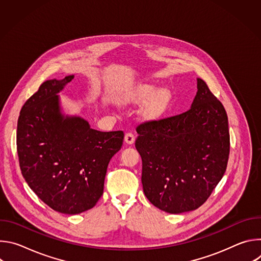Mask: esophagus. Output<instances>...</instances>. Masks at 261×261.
I'll use <instances>...</instances> for the list:
<instances>
[{
	"instance_id": "1",
	"label": "esophagus",
	"mask_w": 261,
	"mask_h": 261,
	"mask_svg": "<svg viewBox=\"0 0 261 261\" xmlns=\"http://www.w3.org/2000/svg\"><path fill=\"white\" fill-rule=\"evenodd\" d=\"M125 141H126V143H128V144H133L134 141H135V135H134L133 133H131V132L126 133V135H125Z\"/></svg>"
}]
</instances>
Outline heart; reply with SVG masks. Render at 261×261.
<instances>
[{
	"label": "heart",
	"mask_w": 261,
	"mask_h": 261,
	"mask_svg": "<svg viewBox=\"0 0 261 261\" xmlns=\"http://www.w3.org/2000/svg\"><path fill=\"white\" fill-rule=\"evenodd\" d=\"M131 100L136 103H142L150 100L145 106L144 114L148 118L156 119L165 113V110L170 103L171 95L166 89L159 90L158 87L154 85L145 84L140 86L134 92Z\"/></svg>",
	"instance_id": "heart-1"
}]
</instances>
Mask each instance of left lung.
Wrapping results in <instances>:
<instances>
[{
	"instance_id": "8db88e82",
	"label": "left lung",
	"mask_w": 261,
	"mask_h": 261,
	"mask_svg": "<svg viewBox=\"0 0 261 261\" xmlns=\"http://www.w3.org/2000/svg\"><path fill=\"white\" fill-rule=\"evenodd\" d=\"M136 131L146 198L169 214L202 205L225 173L230 146L225 108L206 84L197 79L188 111L145 122Z\"/></svg>"
}]
</instances>
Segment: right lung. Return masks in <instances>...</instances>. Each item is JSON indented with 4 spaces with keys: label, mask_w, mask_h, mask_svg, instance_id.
Masks as SVG:
<instances>
[{
    "label": "right lung",
    "mask_w": 261,
    "mask_h": 261,
    "mask_svg": "<svg viewBox=\"0 0 261 261\" xmlns=\"http://www.w3.org/2000/svg\"><path fill=\"white\" fill-rule=\"evenodd\" d=\"M73 79L44 82L23 104L16 134L29 187L49 207L68 215L95 206L108 163L124 140L123 131L101 132L82 117L62 113L58 94Z\"/></svg>",
    "instance_id": "add662e5"
}]
</instances>
